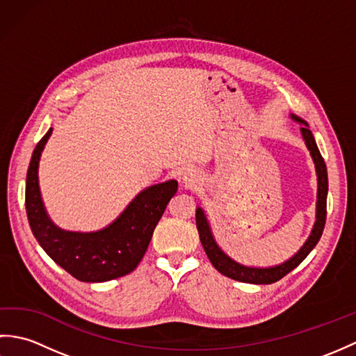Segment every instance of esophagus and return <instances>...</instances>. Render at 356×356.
<instances>
[{"label": "esophagus", "mask_w": 356, "mask_h": 356, "mask_svg": "<svg viewBox=\"0 0 356 356\" xmlns=\"http://www.w3.org/2000/svg\"><path fill=\"white\" fill-rule=\"evenodd\" d=\"M182 180H184L185 186H190V188H193V186H194L195 184H197L199 180H200V176L197 174V171H194V170H188V171L184 174Z\"/></svg>", "instance_id": "34e87169"}]
</instances>
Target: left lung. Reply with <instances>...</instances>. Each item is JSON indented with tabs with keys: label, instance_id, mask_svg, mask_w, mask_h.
I'll list each match as a JSON object with an SVG mask.
<instances>
[{
	"label": "left lung",
	"instance_id": "8db88e82",
	"mask_svg": "<svg viewBox=\"0 0 356 356\" xmlns=\"http://www.w3.org/2000/svg\"><path fill=\"white\" fill-rule=\"evenodd\" d=\"M291 118L297 122L301 124V134H303V139L306 142L307 149L311 151V156L314 159L316 176H318V194H316V220L312 228L311 236L306 240V243L301 246L300 251L295 254L292 259L286 260L282 264H277V266L272 268H249L243 266L237 261H234L231 257L226 255L218 245L216 243L213 232H211V226L208 223V218L203 213L202 208L195 209V225H197L199 236L202 246L205 249L209 261L213 263V266L223 274L225 277H229L232 280H237V282L243 283H252V284H270L278 282L280 278L289 274L292 269H295L298 264L303 261L309 252L312 251L315 245L318 243L321 238V234L324 229V223H326V205H327V168L326 163H324V159L320 153L318 147H316V142L314 139L312 131L309 130V125L305 122L303 119L291 115Z\"/></svg>",
	"mask_w": 356,
	"mask_h": 356
}]
</instances>
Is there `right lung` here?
<instances>
[{"mask_svg": "<svg viewBox=\"0 0 356 356\" xmlns=\"http://www.w3.org/2000/svg\"><path fill=\"white\" fill-rule=\"evenodd\" d=\"M50 134L51 128L35 147L26 179L27 218L38 243L79 282L101 283L130 274L145 255L156 225L177 193V182L168 180L140 191L107 228L95 232L64 231L45 213L38 184V165Z\"/></svg>", "mask_w": 356, "mask_h": 356, "instance_id": "right-lung-1", "label": "right lung"}]
</instances>
